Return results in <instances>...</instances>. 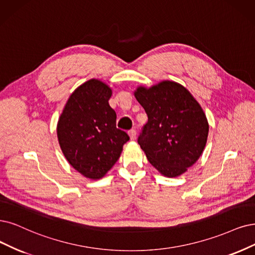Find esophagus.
<instances>
[{
  "instance_id": "esophagus-1",
  "label": "esophagus",
  "mask_w": 255,
  "mask_h": 255,
  "mask_svg": "<svg viewBox=\"0 0 255 255\" xmlns=\"http://www.w3.org/2000/svg\"><path fill=\"white\" fill-rule=\"evenodd\" d=\"M128 134H129V137L131 140H134L136 137V131L134 129H131L128 132Z\"/></svg>"
}]
</instances>
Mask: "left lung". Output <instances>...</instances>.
Returning a JSON list of instances; mask_svg holds the SVG:
<instances>
[{
  "label": "left lung",
  "instance_id": "obj_1",
  "mask_svg": "<svg viewBox=\"0 0 255 255\" xmlns=\"http://www.w3.org/2000/svg\"><path fill=\"white\" fill-rule=\"evenodd\" d=\"M134 97L148 116L137 142L149 163L166 177L182 175L207 143L209 124L203 108L186 87L169 80L138 86Z\"/></svg>",
  "mask_w": 255,
  "mask_h": 255
}]
</instances>
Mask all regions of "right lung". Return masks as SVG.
Listing matches in <instances>:
<instances>
[{"label": "right lung", "instance_id": "right-lung-1", "mask_svg": "<svg viewBox=\"0 0 255 255\" xmlns=\"http://www.w3.org/2000/svg\"><path fill=\"white\" fill-rule=\"evenodd\" d=\"M112 89L91 79L69 97L56 125L59 144L68 163L83 176L100 180L119 159L129 140L117 128V113L109 106Z\"/></svg>", "mask_w": 255, "mask_h": 255}]
</instances>
